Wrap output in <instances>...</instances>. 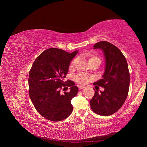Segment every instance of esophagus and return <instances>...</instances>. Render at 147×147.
Segmentation results:
<instances>
[{"mask_svg":"<svg viewBox=\"0 0 147 147\" xmlns=\"http://www.w3.org/2000/svg\"><path fill=\"white\" fill-rule=\"evenodd\" d=\"M85 87H86L85 86H78V88H79V90L83 89V88H84Z\"/></svg>","mask_w":147,"mask_h":147,"instance_id":"1","label":"esophagus"}]
</instances>
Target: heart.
I'll return each mask as SVG.
<instances>
[{
	"label": "heart",
	"mask_w": 147,
	"mask_h": 147,
	"mask_svg": "<svg viewBox=\"0 0 147 147\" xmlns=\"http://www.w3.org/2000/svg\"><path fill=\"white\" fill-rule=\"evenodd\" d=\"M87 57L89 58V60H99L100 61V58H99L98 57L96 56V55L94 54H93V53L89 54L87 55ZM76 60L75 59V60H74L72 61L70 67H73L74 66L75 63V62H76ZM75 81L76 82H78L80 84H85V83H86L88 81L89 78L84 74L78 73V74H77L75 76Z\"/></svg>",
	"instance_id": "1"
}]
</instances>
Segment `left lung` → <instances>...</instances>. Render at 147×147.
<instances>
[{
	"mask_svg": "<svg viewBox=\"0 0 147 147\" xmlns=\"http://www.w3.org/2000/svg\"><path fill=\"white\" fill-rule=\"evenodd\" d=\"M93 48L100 49L103 52L105 72L102 78L94 84L103 87L105 90L100 93L95 91L90 104L95 113L108 116L116 113L127 97L130 84L128 65L119 49L107 41L99 42Z\"/></svg>",
	"mask_w": 147,
	"mask_h": 147,
	"instance_id": "8db88e82",
	"label": "left lung"
}]
</instances>
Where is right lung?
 Masks as SVG:
<instances>
[{
  "mask_svg": "<svg viewBox=\"0 0 147 147\" xmlns=\"http://www.w3.org/2000/svg\"><path fill=\"white\" fill-rule=\"evenodd\" d=\"M78 52L69 53L59 48L47 49L34 60L30 70L29 96L37 111L47 120L61 121L72 113L71 100L77 94L78 88L72 81L67 80L66 84L64 79L70 62ZM66 86L70 87V92L61 94V89Z\"/></svg>",
  "mask_w": 147,
  "mask_h": 147,
  "instance_id": "right-lung-1",
  "label": "right lung"
}]
</instances>
